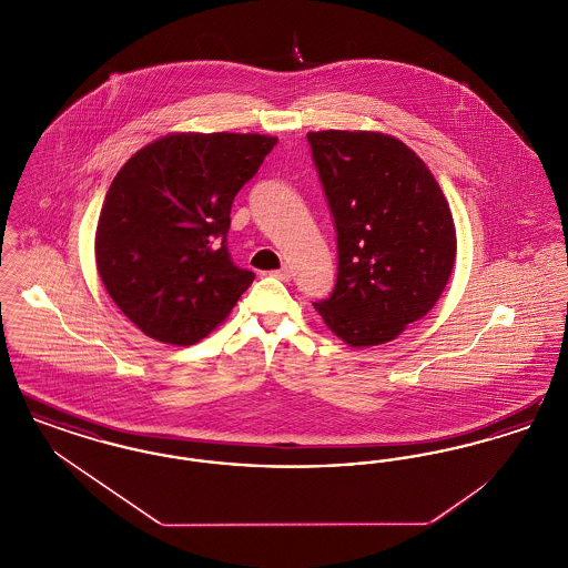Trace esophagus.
<instances>
[{"label": "esophagus", "mask_w": 568, "mask_h": 568, "mask_svg": "<svg viewBox=\"0 0 568 568\" xmlns=\"http://www.w3.org/2000/svg\"><path fill=\"white\" fill-rule=\"evenodd\" d=\"M274 276H278L281 281H290L294 274H292V268H287V266H283V268H278V271H274Z\"/></svg>", "instance_id": "obj_1"}]
</instances>
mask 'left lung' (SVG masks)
<instances>
[{"instance_id":"left-lung-1","label":"left lung","mask_w":568,"mask_h":568,"mask_svg":"<svg viewBox=\"0 0 568 568\" xmlns=\"http://www.w3.org/2000/svg\"><path fill=\"white\" fill-rule=\"evenodd\" d=\"M338 232V281L315 302L349 347H377L433 311L456 264V225L430 168L403 140L308 132Z\"/></svg>"}]
</instances>
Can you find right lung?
<instances>
[{
	"instance_id": "1",
	"label": "right lung",
	"mask_w": 568,
	"mask_h": 568,
	"mask_svg": "<svg viewBox=\"0 0 568 568\" xmlns=\"http://www.w3.org/2000/svg\"><path fill=\"white\" fill-rule=\"evenodd\" d=\"M276 135L165 134L123 163L95 230V264L121 313L146 336L195 345L223 324L255 274L225 236L234 195Z\"/></svg>"
}]
</instances>
